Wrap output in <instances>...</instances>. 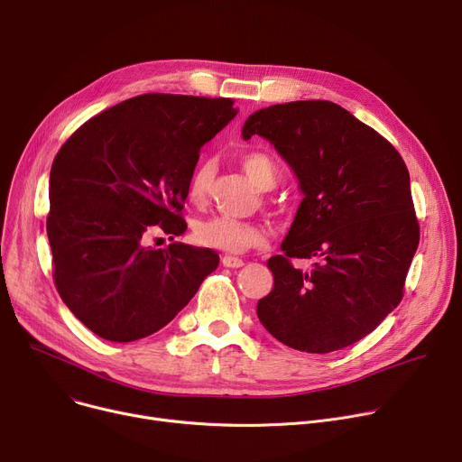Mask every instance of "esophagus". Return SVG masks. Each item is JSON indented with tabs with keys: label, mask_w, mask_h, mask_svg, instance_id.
<instances>
[{
	"label": "esophagus",
	"mask_w": 462,
	"mask_h": 462,
	"mask_svg": "<svg viewBox=\"0 0 462 462\" xmlns=\"http://www.w3.org/2000/svg\"><path fill=\"white\" fill-rule=\"evenodd\" d=\"M221 263H223L225 267H230V269H237V267H243V265H245V262H243L241 258H237V256H223V258H221Z\"/></svg>",
	"instance_id": "1"
}]
</instances>
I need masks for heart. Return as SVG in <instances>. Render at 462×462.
Wrapping results in <instances>:
<instances>
[{
  "mask_svg": "<svg viewBox=\"0 0 462 462\" xmlns=\"http://www.w3.org/2000/svg\"><path fill=\"white\" fill-rule=\"evenodd\" d=\"M239 165L254 186L262 191H269L276 186L279 169L269 153L263 152H245L239 156ZM215 178V165L209 160L199 162L188 181V199L193 206L200 208L208 202ZM193 239L200 247L225 251V253H243L256 247L265 237L263 228L251 221H237L223 215H211L193 223Z\"/></svg>",
  "mask_w": 462,
  "mask_h": 462,
  "instance_id": "1",
  "label": "heart"
}]
</instances>
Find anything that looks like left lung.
Segmentation results:
<instances>
[{"mask_svg":"<svg viewBox=\"0 0 462 462\" xmlns=\"http://www.w3.org/2000/svg\"><path fill=\"white\" fill-rule=\"evenodd\" d=\"M274 144L304 199L271 256L273 290L258 300L262 325L288 347L330 353L375 330L402 302L420 243L411 178L399 152L347 109L327 100L269 106L243 137ZM315 258L310 272L291 260Z\"/></svg>","mask_w":462,"mask_h":462,"instance_id":"left-lung-1","label":"left lung"}]
</instances>
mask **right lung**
Here are the masks:
<instances>
[{
  "mask_svg": "<svg viewBox=\"0 0 462 462\" xmlns=\"http://www.w3.org/2000/svg\"><path fill=\"white\" fill-rule=\"evenodd\" d=\"M232 98L148 92L88 118L50 172L46 230L53 282L70 312L109 342L163 328L219 265L217 253L171 243L200 148L236 116Z\"/></svg>",
  "mask_w": 462,
  "mask_h": 462,
  "instance_id": "1",
  "label": "right lung"
}]
</instances>
